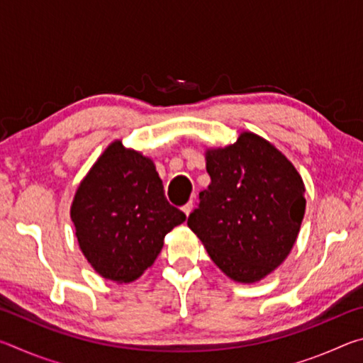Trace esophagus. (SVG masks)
<instances>
[{
  "label": "esophagus",
  "mask_w": 363,
  "mask_h": 363,
  "mask_svg": "<svg viewBox=\"0 0 363 363\" xmlns=\"http://www.w3.org/2000/svg\"><path fill=\"white\" fill-rule=\"evenodd\" d=\"M192 210H194V203H192V201H189V203H187L186 206H182V211H184V214H186V216H189V214L192 213Z\"/></svg>",
  "instance_id": "34e87169"
}]
</instances>
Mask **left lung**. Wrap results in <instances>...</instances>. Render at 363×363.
I'll return each mask as SVG.
<instances>
[{
    "instance_id": "1",
    "label": "left lung",
    "mask_w": 363,
    "mask_h": 363,
    "mask_svg": "<svg viewBox=\"0 0 363 363\" xmlns=\"http://www.w3.org/2000/svg\"><path fill=\"white\" fill-rule=\"evenodd\" d=\"M211 184L187 225L233 281L256 284L290 255L306 211L304 182L277 147L243 131L205 150Z\"/></svg>"
}]
</instances>
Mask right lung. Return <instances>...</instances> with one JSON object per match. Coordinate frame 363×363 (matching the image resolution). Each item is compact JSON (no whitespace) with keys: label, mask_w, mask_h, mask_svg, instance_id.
<instances>
[{"label":"right lung","mask_w":363,"mask_h":363,"mask_svg":"<svg viewBox=\"0 0 363 363\" xmlns=\"http://www.w3.org/2000/svg\"><path fill=\"white\" fill-rule=\"evenodd\" d=\"M79 250L101 277L130 284L155 262L186 214L164 199L155 163L120 139L108 144L73 196Z\"/></svg>","instance_id":"obj_1"}]
</instances>
